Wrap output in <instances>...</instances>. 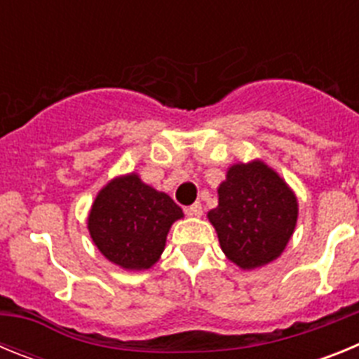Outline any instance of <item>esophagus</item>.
Wrapping results in <instances>:
<instances>
[{
	"label": "esophagus",
	"instance_id": "34e87169",
	"mask_svg": "<svg viewBox=\"0 0 359 359\" xmlns=\"http://www.w3.org/2000/svg\"><path fill=\"white\" fill-rule=\"evenodd\" d=\"M185 214L190 215V217H199L203 214V207L201 203H194V205H190V207L185 208Z\"/></svg>",
	"mask_w": 359,
	"mask_h": 359
}]
</instances>
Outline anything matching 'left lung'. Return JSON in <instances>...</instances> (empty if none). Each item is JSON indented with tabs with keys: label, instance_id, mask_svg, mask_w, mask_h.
Listing matches in <instances>:
<instances>
[{
	"label": "left lung",
	"instance_id": "obj_1",
	"mask_svg": "<svg viewBox=\"0 0 359 359\" xmlns=\"http://www.w3.org/2000/svg\"><path fill=\"white\" fill-rule=\"evenodd\" d=\"M208 212L224 255L243 269L275 261L297 226L298 203L287 183L261 160L231 165Z\"/></svg>",
	"mask_w": 359,
	"mask_h": 359
}]
</instances>
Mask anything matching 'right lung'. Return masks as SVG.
<instances>
[{
	"mask_svg": "<svg viewBox=\"0 0 359 359\" xmlns=\"http://www.w3.org/2000/svg\"><path fill=\"white\" fill-rule=\"evenodd\" d=\"M183 210L145 185L138 174L111 180L95 198L88 230L107 261L126 269H149L160 259L174 221Z\"/></svg>",
	"mask_w": 359,
	"mask_h": 359,
	"instance_id": "obj_1",
	"label": "right lung"
}]
</instances>
